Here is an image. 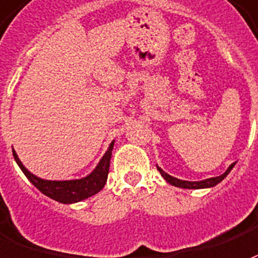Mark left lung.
Here are the masks:
<instances>
[{
	"mask_svg": "<svg viewBox=\"0 0 258 258\" xmlns=\"http://www.w3.org/2000/svg\"><path fill=\"white\" fill-rule=\"evenodd\" d=\"M235 163L236 162L231 163V165L228 166V169H227L223 174L217 176V177L205 178V180H201V181H187V180H180V178L173 177V176L168 174L165 170H162V169L159 168L158 165H157V169H158V172L162 174V177L165 178L170 185H174V187H178V188H185V189H201V188H212V187H214V185H217L219 183H221V181L228 176L229 172L234 169Z\"/></svg>",
	"mask_w": 258,
	"mask_h": 258,
	"instance_id": "left-lung-1",
	"label": "left lung"
}]
</instances>
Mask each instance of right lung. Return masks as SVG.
I'll use <instances>...</instances> for the list:
<instances>
[{
  "mask_svg": "<svg viewBox=\"0 0 258 258\" xmlns=\"http://www.w3.org/2000/svg\"><path fill=\"white\" fill-rule=\"evenodd\" d=\"M112 148H114V140L111 142L106 154L101 157L97 163V166L85 177L74 178V180H45V178L38 177L24 166L15 150H12V152L18 166L22 169L24 176L29 178L30 183L33 184L34 187H37L44 195L49 197L53 201H57L60 204L70 205L81 202V201L93 197L99 191H101L107 181V176H108Z\"/></svg>",
  "mask_w": 258,
  "mask_h": 258,
  "instance_id": "1",
  "label": "right lung"
}]
</instances>
